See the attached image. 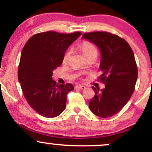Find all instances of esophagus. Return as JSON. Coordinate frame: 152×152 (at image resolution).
Here are the masks:
<instances>
[{
    "mask_svg": "<svg viewBox=\"0 0 152 152\" xmlns=\"http://www.w3.org/2000/svg\"><path fill=\"white\" fill-rule=\"evenodd\" d=\"M76 88H78V89L83 90V89H85V88H86V86H83V85H77V86H76Z\"/></svg>",
    "mask_w": 152,
    "mask_h": 152,
    "instance_id": "obj_1",
    "label": "esophagus"
}]
</instances>
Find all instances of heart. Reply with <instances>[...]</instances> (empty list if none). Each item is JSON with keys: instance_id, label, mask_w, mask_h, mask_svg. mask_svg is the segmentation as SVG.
<instances>
[{"instance_id": "obj_1", "label": "heart", "mask_w": 152, "mask_h": 152, "mask_svg": "<svg viewBox=\"0 0 152 152\" xmlns=\"http://www.w3.org/2000/svg\"><path fill=\"white\" fill-rule=\"evenodd\" d=\"M80 49L82 51V53H83V55L85 56V57L87 58L89 56L95 55L97 56V49L96 48V46H94L92 43L89 42V41H83L81 43L80 45ZM69 56H70V51L68 50L66 51L65 54L64 55V57H63V62L66 63L67 61L68 58H69Z\"/></svg>"}]
</instances>
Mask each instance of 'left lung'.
<instances>
[{"label": "left lung", "instance_id": "obj_1", "mask_svg": "<svg viewBox=\"0 0 152 152\" xmlns=\"http://www.w3.org/2000/svg\"><path fill=\"white\" fill-rule=\"evenodd\" d=\"M101 50L99 81L104 89L92 86L95 95L88 102L91 111L102 118L111 117L129 102L135 89L138 69L134 52L124 39L105 31L86 33L82 36Z\"/></svg>", "mask_w": 152, "mask_h": 152}]
</instances>
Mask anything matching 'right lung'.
I'll use <instances>...</instances> for the list:
<instances>
[{
    "label": "right lung",
    "mask_w": 152,
    "mask_h": 152,
    "mask_svg": "<svg viewBox=\"0 0 152 152\" xmlns=\"http://www.w3.org/2000/svg\"><path fill=\"white\" fill-rule=\"evenodd\" d=\"M81 35L39 33L31 36L23 48L18 81L28 104L41 116L56 117L65 109L67 94L74 87L71 83L56 84L52 79L53 71L61 65L66 49Z\"/></svg>",
    "instance_id": "right-lung-1"
}]
</instances>
